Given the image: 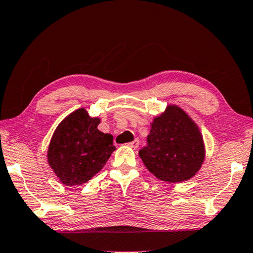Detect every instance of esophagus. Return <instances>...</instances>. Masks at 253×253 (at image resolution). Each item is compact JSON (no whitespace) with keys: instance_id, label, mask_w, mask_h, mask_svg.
Instances as JSON below:
<instances>
[{"instance_id":"obj_1","label":"esophagus","mask_w":253,"mask_h":253,"mask_svg":"<svg viewBox=\"0 0 253 253\" xmlns=\"http://www.w3.org/2000/svg\"><path fill=\"white\" fill-rule=\"evenodd\" d=\"M127 146L129 147H131V148H138V146H139V140L138 139H134L133 141H131V142H129L127 143Z\"/></svg>"}]
</instances>
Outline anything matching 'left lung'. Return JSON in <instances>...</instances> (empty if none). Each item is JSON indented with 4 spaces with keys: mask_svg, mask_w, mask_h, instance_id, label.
<instances>
[{
    "mask_svg": "<svg viewBox=\"0 0 253 253\" xmlns=\"http://www.w3.org/2000/svg\"><path fill=\"white\" fill-rule=\"evenodd\" d=\"M147 142L139 151L140 158L150 173L169 183L190 180L205 161L199 127L176 105H167L164 113L153 120Z\"/></svg>",
    "mask_w": 253,
    "mask_h": 253,
    "instance_id": "1",
    "label": "left lung"
}]
</instances>
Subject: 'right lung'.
Segmentation results:
<instances>
[{
	"label": "right lung",
	"instance_id": "add662e5",
	"mask_svg": "<svg viewBox=\"0 0 253 253\" xmlns=\"http://www.w3.org/2000/svg\"><path fill=\"white\" fill-rule=\"evenodd\" d=\"M99 123V118H91L84 108H79L57 126L48 146L47 162L61 183H86L115 150L113 135L97 129Z\"/></svg>",
	"mask_w": 253,
	"mask_h": 253
}]
</instances>
